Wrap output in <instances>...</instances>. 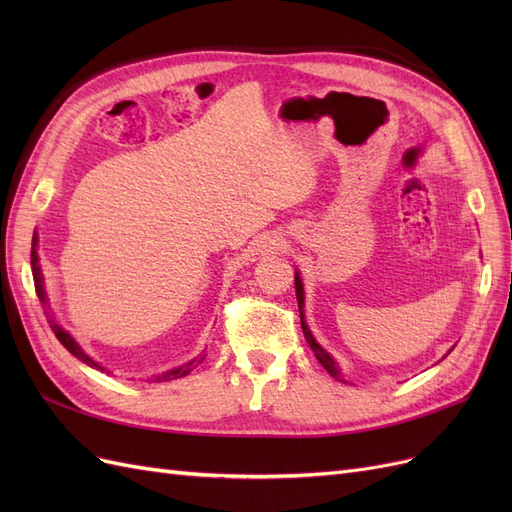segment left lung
<instances>
[{
	"label": "left lung",
	"instance_id": "obj_1",
	"mask_svg": "<svg viewBox=\"0 0 512 512\" xmlns=\"http://www.w3.org/2000/svg\"><path fill=\"white\" fill-rule=\"evenodd\" d=\"M294 288H297V301H299V312H301V329H303V335H305V339H307L309 348L314 350L318 363H320L324 369H327L329 374H331L335 380H342V382H344V378H342V371H339L337 363L333 361V356H331L327 350H324V348L316 342L314 335H312V331H309V327L305 324V318H303V301H305V294H303V282H301L299 273H294Z\"/></svg>",
	"mask_w": 512,
	"mask_h": 512
}]
</instances>
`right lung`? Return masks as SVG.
Returning a JSON list of instances; mask_svg holds the SVG:
<instances>
[{"mask_svg": "<svg viewBox=\"0 0 512 512\" xmlns=\"http://www.w3.org/2000/svg\"><path fill=\"white\" fill-rule=\"evenodd\" d=\"M36 247H38V235L34 232V239H32V273H34V284H36V294H38V299H40L42 303H46L44 277H42V271H40V265H38V252H36ZM49 324H51V329H53L55 337L59 339L61 344H64V348H66L70 354H74V356H76V359L83 361V363H87L89 367H96V369L106 371L102 365H98L94 359H91L89 354H85V352H83V348L74 342V337H72L64 327H61V324H57L53 318L49 320ZM203 361H205V354L200 356V359H194V361L185 363V365H181V367H177V369H170V371H166V374L156 376V382H168V380H177V378L188 376L190 371H192L198 363H203Z\"/></svg>", "mask_w": 512, "mask_h": 512, "instance_id": "right-lung-1", "label": "right lung"}]
</instances>
